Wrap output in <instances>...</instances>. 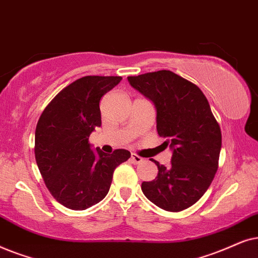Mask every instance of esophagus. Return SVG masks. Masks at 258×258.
Listing matches in <instances>:
<instances>
[{
  "label": "esophagus",
  "instance_id": "esophagus-1",
  "mask_svg": "<svg viewBox=\"0 0 258 258\" xmlns=\"http://www.w3.org/2000/svg\"><path fill=\"white\" fill-rule=\"evenodd\" d=\"M143 160H144L143 158L139 157L138 154H136V153H132L131 154V161H132L133 164H140Z\"/></svg>",
  "mask_w": 258,
  "mask_h": 258
}]
</instances>
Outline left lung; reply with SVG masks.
<instances>
[{
  "instance_id": "1",
  "label": "left lung",
  "mask_w": 258,
  "mask_h": 258,
  "mask_svg": "<svg viewBox=\"0 0 258 258\" xmlns=\"http://www.w3.org/2000/svg\"><path fill=\"white\" fill-rule=\"evenodd\" d=\"M127 80L156 106L158 135L172 150L170 167L151 159L158 174L152 181H143L144 195L163 210H185L202 198L217 172L221 127L203 92L173 72H152Z\"/></svg>"
}]
</instances>
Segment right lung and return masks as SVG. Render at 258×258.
Wrapping results in <instances>:
<instances>
[{"label": "right lung", "instance_id": "add662e5", "mask_svg": "<svg viewBox=\"0 0 258 258\" xmlns=\"http://www.w3.org/2000/svg\"><path fill=\"white\" fill-rule=\"evenodd\" d=\"M121 77L88 75L56 94L37 121L35 159L51 196L72 210H86L102 201L115 167L131 157L127 150L106 154L92 151L89 135L101 126L100 99Z\"/></svg>", "mask_w": 258, "mask_h": 258}]
</instances>
